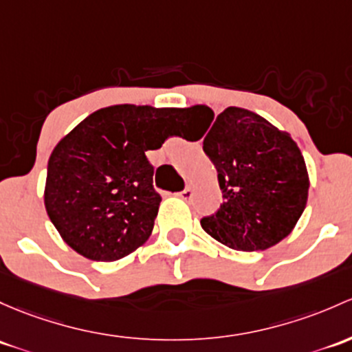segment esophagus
<instances>
[{"label":"esophagus","instance_id":"obj_1","mask_svg":"<svg viewBox=\"0 0 352 352\" xmlns=\"http://www.w3.org/2000/svg\"><path fill=\"white\" fill-rule=\"evenodd\" d=\"M192 195H194V188H192V187H186L182 192H179V197L184 199V201H188V199H192Z\"/></svg>","mask_w":352,"mask_h":352}]
</instances>
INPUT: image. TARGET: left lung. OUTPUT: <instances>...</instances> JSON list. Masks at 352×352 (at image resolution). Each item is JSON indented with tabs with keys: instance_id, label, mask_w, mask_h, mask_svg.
Returning a JSON list of instances; mask_svg holds the SVG:
<instances>
[{
	"instance_id": "1",
	"label": "left lung",
	"mask_w": 352,
	"mask_h": 352,
	"mask_svg": "<svg viewBox=\"0 0 352 352\" xmlns=\"http://www.w3.org/2000/svg\"><path fill=\"white\" fill-rule=\"evenodd\" d=\"M187 111L207 121L204 151L223 190V204L202 217V229L238 251H263L287 238L305 209L310 186L303 155L290 133L236 106L216 120L204 104Z\"/></svg>"
}]
</instances>
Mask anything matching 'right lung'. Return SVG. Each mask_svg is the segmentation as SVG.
Returning <instances> with one entry per match:
<instances>
[{"mask_svg": "<svg viewBox=\"0 0 352 352\" xmlns=\"http://www.w3.org/2000/svg\"><path fill=\"white\" fill-rule=\"evenodd\" d=\"M187 109L116 104L98 109L52 151L43 192L65 243L94 261H116L150 238L160 206L145 151L164 145Z\"/></svg>", "mask_w": 352, "mask_h": 352, "instance_id": "add662e5", "label": "right lung"}]
</instances>
